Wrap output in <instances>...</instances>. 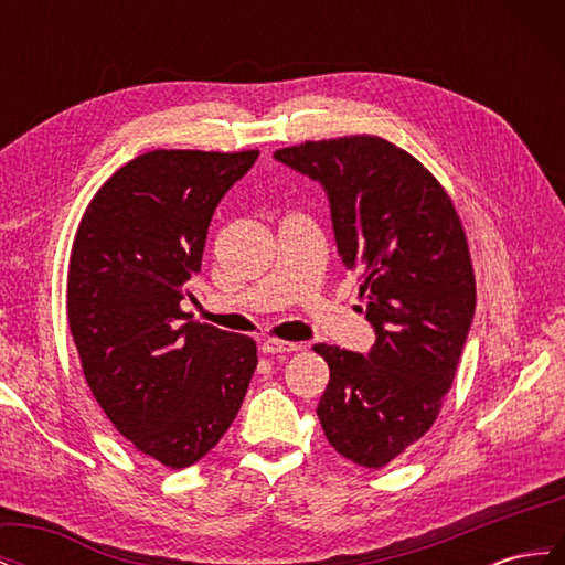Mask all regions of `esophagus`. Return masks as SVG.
<instances>
[{
    "label": "esophagus",
    "mask_w": 565,
    "mask_h": 565,
    "mask_svg": "<svg viewBox=\"0 0 565 565\" xmlns=\"http://www.w3.org/2000/svg\"><path fill=\"white\" fill-rule=\"evenodd\" d=\"M301 344H295V341H280V339H266L262 344V351L268 355H276V353H295L299 351Z\"/></svg>",
    "instance_id": "1"
}]
</instances>
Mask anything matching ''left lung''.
<instances>
[{"label": "left lung", "instance_id": "8db88e82", "mask_svg": "<svg viewBox=\"0 0 565 565\" xmlns=\"http://www.w3.org/2000/svg\"><path fill=\"white\" fill-rule=\"evenodd\" d=\"M273 158L322 185L341 264L361 273L377 341L365 355L313 347L330 365L316 413L341 457L382 469L431 429L452 386L476 311L467 235L429 169L380 136Z\"/></svg>", "mask_w": 565, "mask_h": 565}]
</instances>
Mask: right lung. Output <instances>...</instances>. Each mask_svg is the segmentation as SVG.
Wrapping results in <instances>:
<instances>
[{"mask_svg":"<svg viewBox=\"0 0 565 565\" xmlns=\"http://www.w3.org/2000/svg\"><path fill=\"white\" fill-rule=\"evenodd\" d=\"M259 150H152L98 188L67 268V322L84 377L115 429L169 469L228 431L256 370V344L185 322L216 204Z\"/></svg>","mask_w":565,"mask_h":565,"instance_id":"right-lung-1","label":"right lung"}]
</instances>
